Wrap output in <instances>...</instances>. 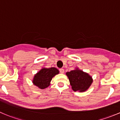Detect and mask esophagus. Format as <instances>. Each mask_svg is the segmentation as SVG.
<instances>
[{
	"label": "esophagus",
	"mask_w": 120,
	"mask_h": 120,
	"mask_svg": "<svg viewBox=\"0 0 120 120\" xmlns=\"http://www.w3.org/2000/svg\"><path fill=\"white\" fill-rule=\"evenodd\" d=\"M60 73H61V74H63L64 72V70L63 68H60Z\"/></svg>",
	"instance_id": "esophagus-1"
}]
</instances>
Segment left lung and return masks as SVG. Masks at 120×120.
<instances>
[{"instance_id": "8db88e82", "label": "left lung", "mask_w": 120, "mask_h": 120, "mask_svg": "<svg viewBox=\"0 0 120 120\" xmlns=\"http://www.w3.org/2000/svg\"><path fill=\"white\" fill-rule=\"evenodd\" d=\"M66 74L68 78L71 88L75 92L86 91L93 82L92 77L78 67L70 72H67Z\"/></svg>"}]
</instances>
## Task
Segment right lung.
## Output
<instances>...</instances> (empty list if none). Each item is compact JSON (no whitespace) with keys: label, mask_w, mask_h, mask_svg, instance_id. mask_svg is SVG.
<instances>
[{"label":"right lung","mask_w":120,"mask_h":120,"mask_svg":"<svg viewBox=\"0 0 120 120\" xmlns=\"http://www.w3.org/2000/svg\"><path fill=\"white\" fill-rule=\"evenodd\" d=\"M59 71L55 67H43L34 75L32 83L39 89H45L50 85L53 77L59 74Z\"/></svg>","instance_id":"1"}]
</instances>
